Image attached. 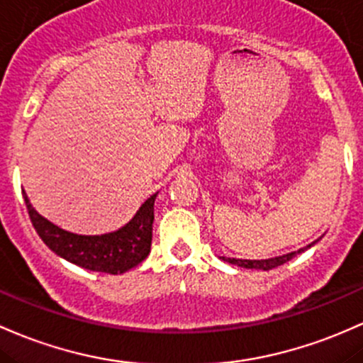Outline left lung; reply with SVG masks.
<instances>
[{
    "instance_id": "8db88e82",
    "label": "left lung",
    "mask_w": 363,
    "mask_h": 363,
    "mask_svg": "<svg viewBox=\"0 0 363 363\" xmlns=\"http://www.w3.org/2000/svg\"><path fill=\"white\" fill-rule=\"evenodd\" d=\"M322 240V236L315 240L313 242H310V245H306L305 248H300L298 252H291V253H286V255H281V257H274V258H265V260H241V258H227V257H220L224 262H229V264L233 265H238V267H245V269H258V270H270V269H276V267L286 264V262H289L291 258L296 257V255L303 253L305 250L312 248L315 242H318Z\"/></svg>"
}]
</instances>
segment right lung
<instances>
[{
    "mask_svg": "<svg viewBox=\"0 0 363 363\" xmlns=\"http://www.w3.org/2000/svg\"><path fill=\"white\" fill-rule=\"evenodd\" d=\"M22 194L35 233L51 252L65 258L70 264L93 270V272L123 274L141 264L150 255L155 200L158 193L143 203L136 215L125 225L113 233L99 234V236L69 233L55 225L53 222L35 212L26 191H22Z\"/></svg>",
    "mask_w": 363,
    "mask_h": 363,
    "instance_id": "1",
    "label": "right lung"
}]
</instances>
